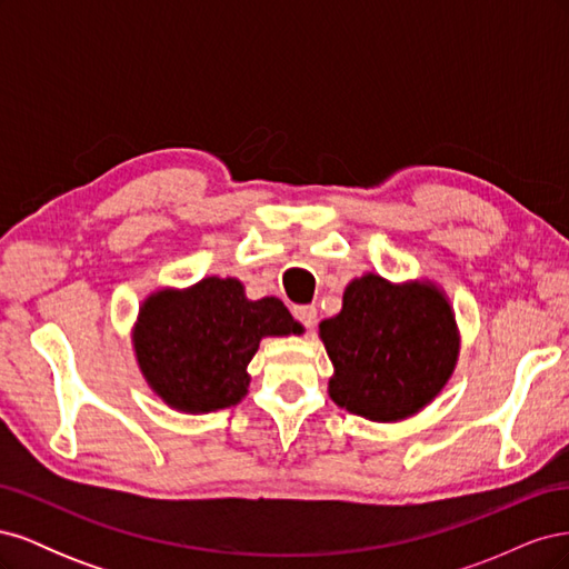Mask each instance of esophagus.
Instances as JSON below:
<instances>
[{"instance_id": "1", "label": "esophagus", "mask_w": 569, "mask_h": 569, "mask_svg": "<svg viewBox=\"0 0 569 569\" xmlns=\"http://www.w3.org/2000/svg\"><path fill=\"white\" fill-rule=\"evenodd\" d=\"M295 318L303 325V327H308V330H311V327L316 325V320H318V311H316V306H295Z\"/></svg>"}]
</instances>
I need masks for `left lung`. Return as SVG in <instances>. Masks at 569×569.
<instances>
[{
	"label": "left lung",
	"instance_id": "obj_1",
	"mask_svg": "<svg viewBox=\"0 0 569 569\" xmlns=\"http://www.w3.org/2000/svg\"><path fill=\"white\" fill-rule=\"evenodd\" d=\"M330 356V399L375 422L416 416L446 387L458 360L451 303L432 282L393 284L368 272L320 322Z\"/></svg>",
	"mask_w": 569,
	"mask_h": 569
}]
</instances>
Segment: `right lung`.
Masks as SVG:
<instances>
[{
    "instance_id": "right-lung-1",
    "label": "right lung",
    "mask_w": 569,
    "mask_h": 569,
    "mask_svg": "<svg viewBox=\"0 0 569 569\" xmlns=\"http://www.w3.org/2000/svg\"><path fill=\"white\" fill-rule=\"evenodd\" d=\"M301 325L274 297L249 301L232 278L161 289L142 303L132 343L157 396L182 412L237 406L249 391L247 366L263 337L299 335Z\"/></svg>"
}]
</instances>
